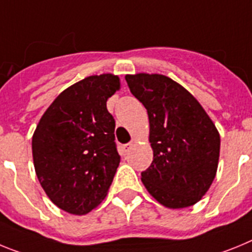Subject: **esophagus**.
I'll return each instance as SVG.
<instances>
[{"mask_svg": "<svg viewBox=\"0 0 252 252\" xmlns=\"http://www.w3.org/2000/svg\"><path fill=\"white\" fill-rule=\"evenodd\" d=\"M132 147H133V142H129V143L123 144V146H122V151H123L124 155H126V153L130 151V148H132Z\"/></svg>", "mask_w": 252, "mask_h": 252, "instance_id": "obj_1", "label": "esophagus"}]
</instances>
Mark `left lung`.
Instances as JSON below:
<instances>
[{"instance_id": "8db88e82", "label": "left lung", "mask_w": 252, "mask_h": 252, "mask_svg": "<svg viewBox=\"0 0 252 252\" xmlns=\"http://www.w3.org/2000/svg\"><path fill=\"white\" fill-rule=\"evenodd\" d=\"M130 93L147 109L153 161L142 172L151 195L172 209L198 203L217 174L220 138L198 100L163 74H126Z\"/></svg>"}]
</instances>
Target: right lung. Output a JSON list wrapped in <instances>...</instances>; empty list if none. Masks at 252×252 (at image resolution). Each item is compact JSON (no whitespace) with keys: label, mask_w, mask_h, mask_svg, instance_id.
I'll list each match as a JSON object with an SVG mask.
<instances>
[{"label":"right lung","mask_w":252,"mask_h":252,"mask_svg":"<svg viewBox=\"0 0 252 252\" xmlns=\"http://www.w3.org/2000/svg\"><path fill=\"white\" fill-rule=\"evenodd\" d=\"M119 89V77L111 73L78 81L57 96L32 135L39 183L57 207L71 214L93 211L113 183L120 156L106 101Z\"/></svg>","instance_id":"1"}]
</instances>
